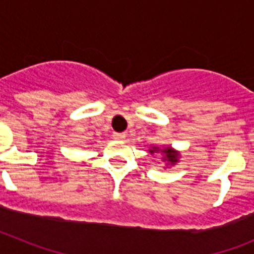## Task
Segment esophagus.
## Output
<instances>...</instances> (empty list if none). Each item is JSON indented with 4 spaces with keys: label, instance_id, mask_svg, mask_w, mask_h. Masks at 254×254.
I'll use <instances>...</instances> for the list:
<instances>
[{
    "label": "esophagus",
    "instance_id": "1",
    "mask_svg": "<svg viewBox=\"0 0 254 254\" xmlns=\"http://www.w3.org/2000/svg\"><path fill=\"white\" fill-rule=\"evenodd\" d=\"M125 137H126V133H114L113 134L114 140L121 141V140H123V138H125Z\"/></svg>",
    "mask_w": 254,
    "mask_h": 254
}]
</instances>
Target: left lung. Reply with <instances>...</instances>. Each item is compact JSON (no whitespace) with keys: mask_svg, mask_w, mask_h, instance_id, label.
<instances>
[{"mask_svg":"<svg viewBox=\"0 0 254 254\" xmlns=\"http://www.w3.org/2000/svg\"><path fill=\"white\" fill-rule=\"evenodd\" d=\"M150 154H160L161 155V161L165 163L167 168H169L170 165H176L179 161L181 158V154L179 151L173 149L172 146H158V145H154V146H150L149 149Z\"/></svg>","mask_w":254,"mask_h":254,"instance_id":"8db88e82","label":"left lung"}]
</instances>
